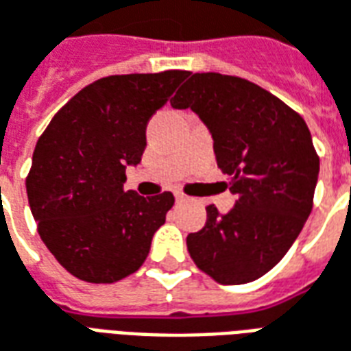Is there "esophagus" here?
I'll list each match as a JSON object with an SVG mask.
<instances>
[{
  "mask_svg": "<svg viewBox=\"0 0 351 351\" xmlns=\"http://www.w3.org/2000/svg\"><path fill=\"white\" fill-rule=\"evenodd\" d=\"M176 200H178V202H189L191 198H189L183 191H176Z\"/></svg>",
  "mask_w": 351,
  "mask_h": 351,
  "instance_id": "obj_1",
  "label": "esophagus"
}]
</instances>
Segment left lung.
<instances>
[{"instance_id": "obj_1", "label": "left lung", "mask_w": 351, "mask_h": 351, "mask_svg": "<svg viewBox=\"0 0 351 351\" xmlns=\"http://www.w3.org/2000/svg\"><path fill=\"white\" fill-rule=\"evenodd\" d=\"M171 108H191L210 128L217 166L236 204H210L202 230L187 236L191 259L217 283L265 276L283 259L314 206L319 156L304 119L247 79L189 73Z\"/></svg>"}]
</instances>
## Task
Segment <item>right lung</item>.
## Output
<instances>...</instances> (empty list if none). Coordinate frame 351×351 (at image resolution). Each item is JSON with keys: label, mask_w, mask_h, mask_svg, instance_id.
Masks as SVG:
<instances>
[{"label": "right lung", "mask_w": 351, "mask_h": 351, "mask_svg": "<svg viewBox=\"0 0 351 351\" xmlns=\"http://www.w3.org/2000/svg\"><path fill=\"white\" fill-rule=\"evenodd\" d=\"M189 71L109 75L79 90L37 140L26 178L37 232L69 274L115 283L147 259L176 198L123 191L145 128Z\"/></svg>", "instance_id": "1"}]
</instances>
